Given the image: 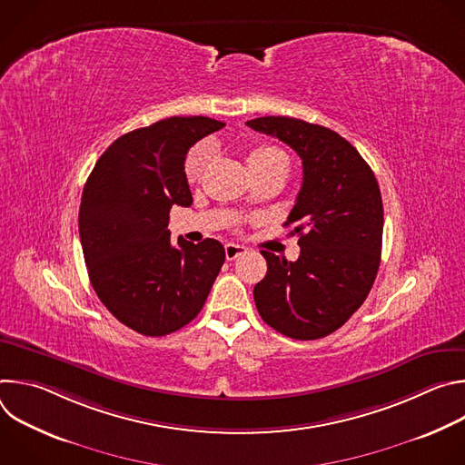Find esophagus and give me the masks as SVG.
Returning a JSON list of instances; mask_svg holds the SVG:
<instances>
[{"label": "esophagus", "mask_w": 465, "mask_h": 465, "mask_svg": "<svg viewBox=\"0 0 465 465\" xmlns=\"http://www.w3.org/2000/svg\"><path fill=\"white\" fill-rule=\"evenodd\" d=\"M224 252H226V259H228V261H233V259H237L239 255L246 253L248 250H246L244 246H241V244H235V242H228V244L224 246Z\"/></svg>", "instance_id": "34e87169"}]
</instances>
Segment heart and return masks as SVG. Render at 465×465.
<instances>
[{"instance_id":"1","label":"heart","mask_w":465,"mask_h":465,"mask_svg":"<svg viewBox=\"0 0 465 465\" xmlns=\"http://www.w3.org/2000/svg\"><path fill=\"white\" fill-rule=\"evenodd\" d=\"M212 160V149L206 143L196 145L185 160V178L189 182H198L203 178L208 163ZM250 169H267V167H289L287 154L274 145H259L248 154Z\"/></svg>"}]
</instances>
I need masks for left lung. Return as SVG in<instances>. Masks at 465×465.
Wrapping results in <instances>:
<instances>
[{
	"label": "left lung",
	"mask_w": 465,
	"mask_h": 465,
	"mask_svg": "<svg viewBox=\"0 0 465 465\" xmlns=\"http://www.w3.org/2000/svg\"><path fill=\"white\" fill-rule=\"evenodd\" d=\"M246 124L287 143L302 158L303 180L285 223L294 224L300 257L261 250L267 276L253 287L259 316L278 333L316 341L362 305L382 246V198L359 151L322 124L296 117H255Z\"/></svg>",
	"instance_id": "8db88e82"
}]
</instances>
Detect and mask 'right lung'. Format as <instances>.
Here are the masks:
<instances>
[{
    "mask_svg": "<svg viewBox=\"0 0 465 465\" xmlns=\"http://www.w3.org/2000/svg\"><path fill=\"white\" fill-rule=\"evenodd\" d=\"M224 126L167 117L117 138L90 173L79 210L88 276L104 307L145 337L187 325L204 307L224 262L217 239L171 242L169 212L191 206L189 147Z\"/></svg>",
    "mask_w": 465,
    "mask_h": 465,
    "instance_id": "1",
    "label": "right lung"
}]
</instances>
